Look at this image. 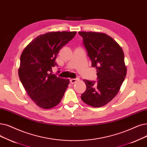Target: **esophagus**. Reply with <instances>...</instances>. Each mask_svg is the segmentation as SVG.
Wrapping results in <instances>:
<instances>
[{
    "label": "esophagus",
    "mask_w": 147,
    "mask_h": 147,
    "mask_svg": "<svg viewBox=\"0 0 147 147\" xmlns=\"http://www.w3.org/2000/svg\"><path fill=\"white\" fill-rule=\"evenodd\" d=\"M78 80V79H71L69 80V82H70V84H74V83L76 82V81Z\"/></svg>",
    "instance_id": "obj_1"
}]
</instances>
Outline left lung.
Instances as JSON below:
<instances>
[{"mask_svg": "<svg viewBox=\"0 0 147 147\" xmlns=\"http://www.w3.org/2000/svg\"><path fill=\"white\" fill-rule=\"evenodd\" d=\"M92 67L96 68L97 81L84 79L86 89L81 95L86 104L95 107L106 105L118 94L126 76L124 52L109 35L79 32Z\"/></svg>", "mask_w": 147, "mask_h": 147, "instance_id": "left-lung-1", "label": "left lung"}]
</instances>
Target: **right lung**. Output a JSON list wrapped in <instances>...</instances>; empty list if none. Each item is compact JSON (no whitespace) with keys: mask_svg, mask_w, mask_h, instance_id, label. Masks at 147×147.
I'll use <instances>...</instances> for the list:
<instances>
[{"mask_svg":"<svg viewBox=\"0 0 147 147\" xmlns=\"http://www.w3.org/2000/svg\"><path fill=\"white\" fill-rule=\"evenodd\" d=\"M76 33L63 31L40 35L21 55L19 78L29 96L42 109L58 105L64 95L69 80L50 72L53 67H58L55 60L59 51Z\"/></svg>","mask_w":147,"mask_h":147,"instance_id":"1","label":"right lung"}]
</instances>
